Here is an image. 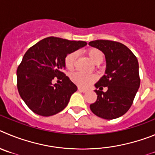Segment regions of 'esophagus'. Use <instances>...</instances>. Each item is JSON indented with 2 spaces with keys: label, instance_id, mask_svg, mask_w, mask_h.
Returning <instances> with one entry per match:
<instances>
[{
  "label": "esophagus",
  "instance_id": "obj_1",
  "mask_svg": "<svg viewBox=\"0 0 155 155\" xmlns=\"http://www.w3.org/2000/svg\"><path fill=\"white\" fill-rule=\"evenodd\" d=\"M78 90H79V92H82V93H86V92H87V90L81 87H78Z\"/></svg>",
  "mask_w": 155,
  "mask_h": 155
}]
</instances>
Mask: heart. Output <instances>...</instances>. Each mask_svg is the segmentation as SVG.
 Instances as JSON below:
<instances>
[{
	"label": "heart",
	"mask_w": 155,
	"mask_h": 155,
	"mask_svg": "<svg viewBox=\"0 0 155 155\" xmlns=\"http://www.w3.org/2000/svg\"><path fill=\"white\" fill-rule=\"evenodd\" d=\"M86 54L90 58V60L96 65H100L104 61V54L100 49L90 48L86 50ZM76 58H77V53L76 51H72L68 54L64 60L65 68L69 70H72L74 69ZM97 76L94 74H83L81 72H75L71 75V79L75 84L84 88L90 86L92 83L97 80Z\"/></svg>",
	"instance_id": "1"
}]
</instances>
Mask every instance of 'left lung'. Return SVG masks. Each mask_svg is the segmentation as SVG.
Wrapping results in <instances>:
<instances>
[{"label": "left lung", "mask_w": 155, "mask_h": 155, "mask_svg": "<svg viewBox=\"0 0 155 155\" xmlns=\"http://www.w3.org/2000/svg\"><path fill=\"white\" fill-rule=\"evenodd\" d=\"M105 55V74L95 84L107 92L95 90L97 100L90 105L92 112L106 120L118 118L126 114L131 107L140 87L139 65L136 58L126 45L117 41L96 40L89 43Z\"/></svg>", "instance_id": "obj_1"}]
</instances>
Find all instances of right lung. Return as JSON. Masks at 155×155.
I'll return each mask as SVG.
<instances>
[{"mask_svg": "<svg viewBox=\"0 0 155 155\" xmlns=\"http://www.w3.org/2000/svg\"><path fill=\"white\" fill-rule=\"evenodd\" d=\"M83 41L48 37L31 47L17 69L18 90L31 110L43 117L55 115L66 107L77 86L62 71L65 56L86 46ZM55 77L62 84H52Z\"/></svg>", "mask_w": 155, "mask_h": 155, "instance_id": "right-lung-1", "label": "right lung"}]
</instances>
